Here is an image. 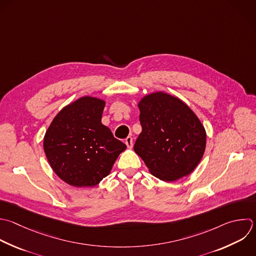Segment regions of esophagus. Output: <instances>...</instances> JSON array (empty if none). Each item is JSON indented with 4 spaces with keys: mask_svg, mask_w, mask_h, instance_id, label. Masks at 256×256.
Masks as SVG:
<instances>
[{
    "mask_svg": "<svg viewBox=\"0 0 256 256\" xmlns=\"http://www.w3.org/2000/svg\"><path fill=\"white\" fill-rule=\"evenodd\" d=\"M125 144L127 145V147L128 148H132L133 147V139H132V137H127L126 139H125Z\"/></svg>",
    "mask_w": 256,
    "mask_h": 256,
    "instance_id": "34e87169",
    "label": "esophagus"
}]
</instances>
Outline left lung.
I'll return each mask as SVG.
<instances>
[{"mask_svg": "<svg viewBox=\"0 0 256 256\" xmlns=\"http://www.w3.org/2000/svg\"><path fill=\"white\" fill-rule=\"evenodd\" d=\"M138 108L142 132L134 151L150 173L166 182L189 175L206 146V132L195 113L182 100L164 92L144 96Z\"/></svg>", "mask_w": 256, "mask_h": 256, "instance_id": "1", "label": "left lung"}]
</instances>
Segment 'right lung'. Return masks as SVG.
<instances>
[{
  "label": "right lung",
  "instance_id": "obj_1",
  "mask_svg": "<svg viewBox=\"0 0 256 256\" xmlns=\"http://www.w3.org/2000/svg\"><path fill=\"white\" fill-rule=\"evenodd\" d=\"M105 101L84 96L65 106L44 137L53 171L75 187H93L109 175L126 145L102 124Z\"/></svg>",
  "mask_w": 256,
  "mask_h": 256
}]
</instances>
